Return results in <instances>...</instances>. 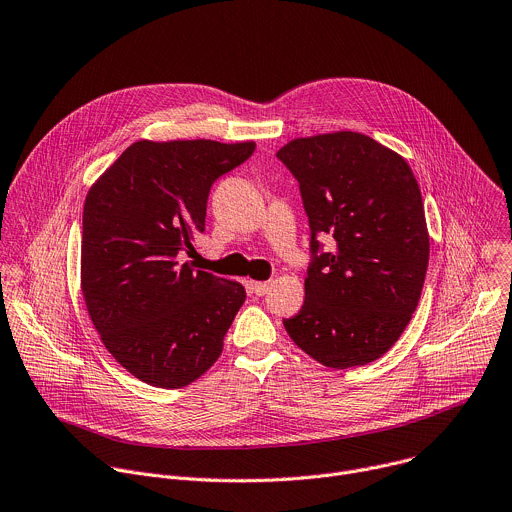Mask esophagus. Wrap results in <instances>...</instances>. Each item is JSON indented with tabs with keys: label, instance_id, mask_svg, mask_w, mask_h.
I'll list each match as a JSON object with an SVG mask.
<instances>
[{
	"label": "esophagus",
	"instance_id": "34e87169",
	"mask_svg": "<svg viewBox=\"0 0 512 512\" xmlns=\"http://www.w3.org/2000/svg\"><path fill=\"white\" fill-rule=\"evenodd\" d=\"M270 282H252L250 284V288H252V292L256 294V296H264V294H268V290H270Z\"/></svg>",
	"mask_w": 512,
	"mask_h": 512
}]
</instances>
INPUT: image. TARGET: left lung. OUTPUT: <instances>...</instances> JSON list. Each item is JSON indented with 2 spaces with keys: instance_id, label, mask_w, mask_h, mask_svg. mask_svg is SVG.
Wrapping results in <instances>:
<instances>
[{
  "instance_id": "1",
  "label": "left lung",
  "mask_w": 512,
  "mask_h": 512,
  "mask_svg": "<svg viewBox=\"0 0 512 512\" xmlns=\"http://www.w3.org/2000/svg\"><path fill=\"white\" fill-rule=\"evenodd\" d=\"M276 157L298 181L311 228L304 304L290 339L333 369L379 359L410 323L426 278L430 236L420 185L403 157L339 131L286 143ZM319 237H329L325 253Z\"/></svg>"
}]
</instances>
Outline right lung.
<instances>
[{
	"instance_id": "right-lung-1",
	"label": "right lung",
	"mask_w": 512,
	"mask_h": 512,
	"mask_svg": "<svg viewBox=\"0 0 512 512\" xmlns=\"http://www.w3.org/2000/svg\"><path fill=\"white\" fill-rule=\"evenodd\" d=\"M254 149V141H137L86 195V309L109 353L149 385L185 387L222 355L246 290L179 258L206 230L214 181Z\"/></svg>"
}]
</instances>
